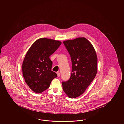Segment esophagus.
Instances as JSON below:
<instances>
[{"label": "esophagus", "mask_w": 124, "mask_h": 124, "mask_svg": "<svg viewBox=\"0 0 124 124\" xmlns=\"http://www.w3.org/2000/svg\"><path fill=\"white\" fill-rule=\"evenodd\" d=\"M57 75H58V77L60 76V74L59 72H57Z\"/></svg>", "instance_id": "obj_1"}]
</instances>
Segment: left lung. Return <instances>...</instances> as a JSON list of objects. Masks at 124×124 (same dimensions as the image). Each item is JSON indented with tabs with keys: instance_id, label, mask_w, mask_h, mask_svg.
Returning <instances> with one entry per match:
<instances>
[{
	"instance_id": "1",
	"label": "left lung",
	"mask_w": 124,
	"mask_h": 124,
	"mask_svg": "<svg viewBox=\"0 0 124 124\" xmlns=\"http://www.w3.org/2000/svg\"><path fill=\"white\" fill-rule=\"evenodd\" d=\"M72 62L71 76L62 82L64 92L71 98L82 95L95 78L97 73L98 59L91 43L85 38L63 42Z\"/></svg>"
}]
</instances>
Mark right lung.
<instances>
[{
    "instance_id": "obj_1",
    "label": "right lung",
    "mask_w": 124,
    "mask_h": 124,
    "mask_svg": "<svg viewBox=\"0 0 124 124\" xmlns=\"http://www.w3.org/2000/svg\"><path fill=\"white\" fill-rule=\"evenodd\" d=\"M62 42L41 38L30 48L24 59L22 70L25 81L36 93L42 92L50 87L57 74L51 70L52 62L50 56L57 50Z\"/></svg>"
}]
</instances>
